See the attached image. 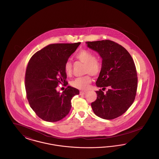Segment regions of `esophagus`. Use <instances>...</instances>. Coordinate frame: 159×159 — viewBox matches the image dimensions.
Masks as SVG:
<instances>
[{
    "mask_svg": "<svg viewBox=\"0 0 159 159\" xmlns=\"http://www.w3.org/2000/svg\"><path fill=\"white\" fill-rule=\"evenodd\" d=\"M86 93V91H80V95H84V94H85Z\"/></svg>",
    "mask_w": 159,
    "mask_h": 159,
    "instance_id": "34e87169",
    "label": "esophagus"
}]
</instances>
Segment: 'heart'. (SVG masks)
<instances>
[{
  "mask_svg": "<svg viewBox=\"0 0 159 159\" xmlns=\"http://www.w3.org/2000/svg\"><path fill=\"white\" fill-rule=\"evenodd\" d=\"M76 58L84 64V73L87 74L85 76L79 77L75 79L71 83L73 87L85 90L89 88L92 82L91 75L97 76L100 74L102 69V62L98 58L95 57V55L90 51L82 49L76 55ZM64 71L67 76H70L73 71V64L70 60H67L64 66Z\"/></svg>",
  "mask_w": 159,
  "mask_h": 159,
  "instance_id": "b5f03b06",
  "label": "heart"
}]
</instances>
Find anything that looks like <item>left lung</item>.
<instances>
[{
	"mask_svg": "<svg viewBox=\"0 0 159 159\" xmlns=\"http://www.w3.org/2000/svg\"><path fill=\"white\" fill-rule=\"evenodd\" d=\"M88 47L102 58V69L96 82L100 89L97 99L91 103L97 116L107 120L125 113L133 104L138 87L136 67L131 55L122 46L110 40L87 42Z\"/></svg>",
	"mask_w": 159,
	"mask_h": 159,
	"instance_id": "left-lung-1",
	"label": "left lung"
}]
</instances>
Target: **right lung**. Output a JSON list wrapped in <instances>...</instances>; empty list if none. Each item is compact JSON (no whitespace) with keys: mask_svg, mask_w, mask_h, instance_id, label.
<instances>
[{"mask_svg":"<svg viewBox=\"0 0 159 159\" xmlns=\"http://www.w3.org/2000/svg\"><path fill=\"white\" fill-rule=\"evenodd\" d=\"M80 44H50L29 61L25 75L26 97L31 108L43 120L54 122L64 119L70 111L71 99L79 94L77 89L70 86L62 93L56 88L66 82L65 62Z\"/></svg>","mask_w":159,"mask_h":159,"instance_id":"obj_1","label":"right lung"}]
</instances>
